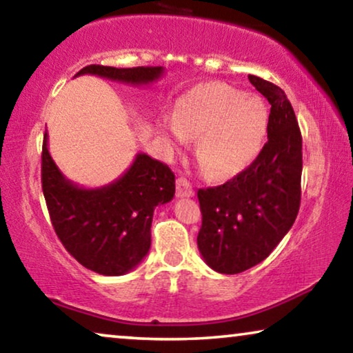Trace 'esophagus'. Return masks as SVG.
Here are the masks:
<instances>
[{
	"instance_id": "esophagus-1",
	"label": "esophagus",
	"mask_w": 353,
	"mask_h": 353,
	"mask_svg": "<svg viewBox=\"0 0 353 353\" xmlns=\"http://www.w3.org/2000/svg\"><path fill=\"white\" fill-rule=\"evenodd\" d=\"M176 188H177V196H193L195 195V190H193L190 182L187 181L185 177H179L176 182Z\"/></svg>"
}]
</instances>
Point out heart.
<instances>
[{
    "label": "heart",
    "instance_id": "b5f03b06",
    "mask_svg": "<svg viewBox=\"0 0 353 353\" xmlns=\"http://www.w3.org/2000/svg\"><path fill=\"white\" fill-rule=\"evenodd\" d=\"M264 99L224 83H203L177 99L165 129L176 139L198 137L196 158L216 179L236 176L259 155L269 129Z\"/></svg>",
    "mask_w": 353,
    "mask_h": 353
}]
</instances>
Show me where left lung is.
<instances>
[{
	"label": "left lung",
	"mask_w": 353,
	"mask_h": 353,
	"mask_svg": "<svg viewBox=\"0 0 353 353\" xmlns=\"http://www.w3.org/2000/svg\"><path fill=\"white\" fill-rule=\"evenodd\" d=\"M248 78L272 105L269 141L240 174L198 190V250L212 270L227 275L264 261L290 232L301 206L302 136L294 110L276 84Z\"/></svg>",
	"instance_id": "obj_1"
}]
</instances>
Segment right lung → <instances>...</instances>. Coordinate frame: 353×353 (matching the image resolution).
<instances>
[{
    "mask_svg": "<svg viewBox=\"0 0 353 353\" xmlns=\"http://www.w3.org/2000/svg\"><path fill=\"white\" fill-rule=\"evenodd\" d=\"M128 84H148L163 67L115 68L88 65L77 73ZM41 183L59 240L79 264L101 275H125L150 250V227L158 205L171 201L174 172L165 163L139 153L131 168L101 188H83L65 179L48 150L44 132Z\"/></svg>",
    "mask_w": 353,
    "mask_h": 353,
    "instance_id": "1",
    "label": "right lung"
}]
</instances>
